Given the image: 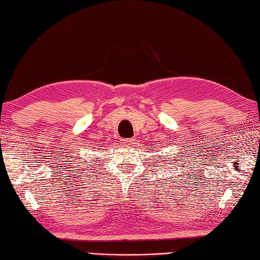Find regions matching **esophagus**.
Returning a JSON list of instances; mask_svg holds the SVG:
<instances>
[{"instance_id":"esophagus-1","label":"esophagus","mask_w":260,"mask_h":260,"mask_svg":"<svg viewBox=\"0 0 260 260\" xmlns=\"http://www.w3.org/2000/svg\"><path fill=\"white\" fill-rule=\"evenodd\" d=\"M132 143H134V139H122V144L125 146H130Z\"/></svg>"}]
</instances>
